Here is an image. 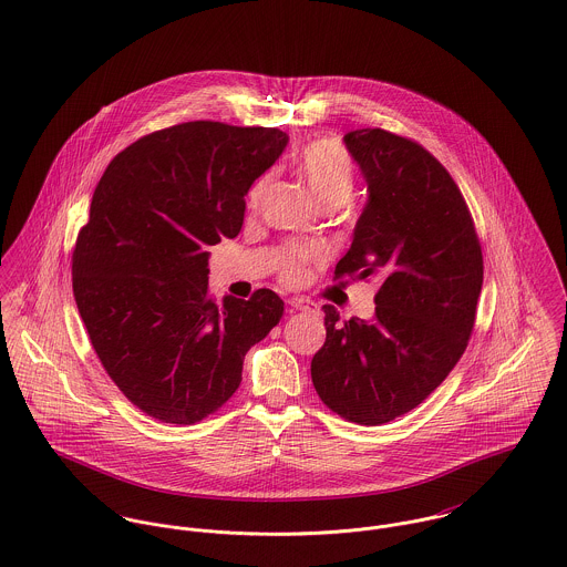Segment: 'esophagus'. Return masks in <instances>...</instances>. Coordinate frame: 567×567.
<instances>
[{"label":"esophagus","instance_id":"34e87169","mask_svg":"<svg viewBox=\"0 0 567 567\" xmlns=\"http://www.w3.org/2000/svg\"><path fill=\"white\" fill-rule=\"evenodd\" d=\"M289 307L296 309V311H305V309H313L315 305L311 300H307V298H291Z\"/></svg>","mask_w":567,"mask_h":567}]
</instances>
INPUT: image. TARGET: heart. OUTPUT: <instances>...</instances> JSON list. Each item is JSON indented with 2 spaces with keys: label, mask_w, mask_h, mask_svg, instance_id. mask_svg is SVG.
Segmentation results:
<instances>
[{
  "label": "heart",
  "mask_w": 567,
  "mask_h": 567,
  "mask_svg": "<svg viewBox=\"0 0 567 567\" xmlns=\"http://www.w3.org/2000/svg\"><path fill=\"white\" fill-rule=\"evenodd\" d=\"M296 167L315 197L323 206L343 204L354 189V163L348 150L332 138H317L296 154ZM269 178H260L250 189V206H256L267 189ZM313 250L287 248L280 254V276L285 282H300L305 265L313 258Z\"/></svg>",
  "instance_id": "heart-1"
}]
</instances>
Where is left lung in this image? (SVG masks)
<instances>
[{
	"label": "left lung",
	"instance_id": "1",
	"mask_svg": "<svg viewBox=\"0 0 567 567\" xmlns=\"http://www.w3.org/2000/svg\"><path fill=\"white\" fill-rule=\"evenodd\" d=\"M368 202L334 278H377L374 319L323 305L315 391L337 415L378 426L422 404L467 348L483 252L467 204L440 161L380 127L343 136Z\"/></svg>",
	"mask_w": 567,
	"mask_h": 567
}]
</instances>
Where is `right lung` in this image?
Wrapping results in <instances>:
<instances>
[{"label": "right lung", "instance_id": "obj_1", "mask_svg": "<svg viewBox=\"0 0 567 567\" xmlns=\"http://www.w3.org/2000/svg\"><path fill=\"white\" fill-rule=\"evenodd\" d=\"M287 143L278 127H165L120 152L95 187L73 296L104 370L150 417L195 424L215 413L280 321L271 289L215 305L208 246L239 235L248 190Z\"/></svg>", "mask_w": 567, "mask_h": 567}]
</instances>
